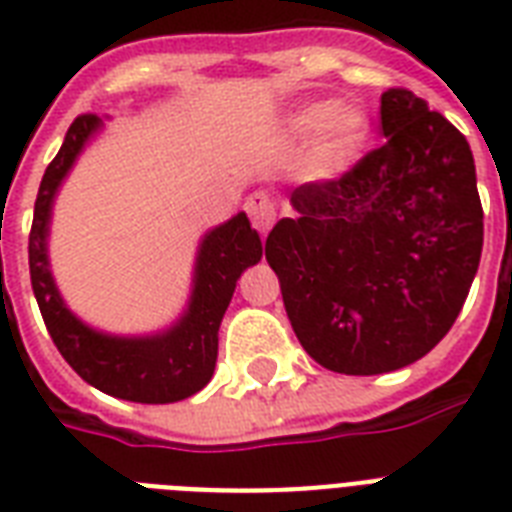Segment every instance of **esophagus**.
<instances>
[{
	"label": "esophagus",
	"mask_w": 512,
	"mask_h": 512,
	"mask_svg": "<svg viewBox=\"0 0 512 512\" xmlns=\"http://www.w3.org/2000/svg\"><path fill=\"white\" fill-rule=\"evenodd\" d=\"M247 212L252 217V225H255L257 231L268 233L276 223V215H279V209H276V201L271 196H265V193H252L247 199Z\"/></svg>",
	"instance_id": "obj_1"
}]
</instances>
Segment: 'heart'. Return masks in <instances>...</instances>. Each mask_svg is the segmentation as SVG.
Segmentation results:
<instances>
[{
	"instance_id": "b5f03b06",
	"label": "heart",
	"mask_w": 512,
	"mask_h": 512,
	"mask_svg": "<svg viewBox=\"0 0 512 512\" xmlns=\"http://www.w3.org/2000/svg\"><path fill=\"white\" fill-rule=\"evenodd\" d=\"M284 132L295 143L308 140L300 156V175L332 180L361 159L372 138V119L356 103L313 100L289 111Z\"/></svg>"
}]
</instances>
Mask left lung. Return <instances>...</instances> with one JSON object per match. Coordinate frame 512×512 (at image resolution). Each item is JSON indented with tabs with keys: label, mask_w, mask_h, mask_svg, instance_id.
Returning a JSON list of instances; mask_svg holds the SVG:
<instances>
[{
	"label": "left lung",
	"mask_w": 512,
	"mask_h": 512,
	"mask_svg": "<svg viewBox=\"0 0 512 512\" xmlns=\"http://www.w3.org/2000/svg\"><path fill=\"white\" fill-rule=\"evenodd\" d=\"M382 143L340 180L289 193L265 241L305 353L382 374L436 348L460 316L484 247L476 162L454 124L409 90L382 92Z\"/></svg>",
	"instance_id": "1"
}]
</instances>
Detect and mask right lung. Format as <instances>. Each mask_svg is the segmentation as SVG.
<instances>
[{"mask_svg":"<svg viewBox=\"0 0 512 512\" xmlns=\"http://www.w3.org/2000/svg\"><path fill=\"white\" fill-rule=\"evenodd\" d=\"M103 127L106 122L100 116H79L68 127L58 156L44 170L28 239L31 287L52 342L84 382L135 404H175L199 393L212 380L220 321L231 305L241 273L260 263L263 241L249 225L247 212L209 228L196 247L188 303L164 329L146 335H114L79 319L52 276V207L84 148L98 138Z\"/></svg>","mask_w":512,"mask_h":512,"instance_id":"obj_1","label":"right lung"}]
</instances>
